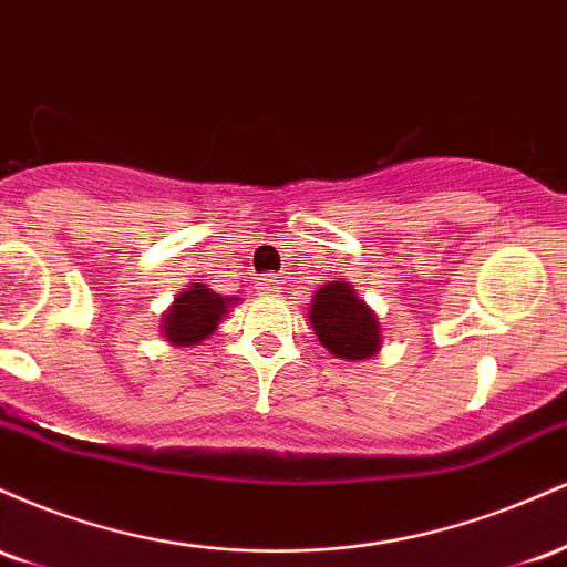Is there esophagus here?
<instances>
[{"mask_svg": "<svg viewBox=\"0 0 567 567\" xmlns=\"http://www.w3.org/2000/svg\"><path fill=\"white\" fill-rule=\"evenodd\" d=\"M258 290L271 292V296H277V292H282V282H279L277 277H264L261 282H258Z\"/></svg>", "mask_w": 567, "mask_h": 567, "instance_id": "34e87169", "label": "esophagus"}]
</instances>
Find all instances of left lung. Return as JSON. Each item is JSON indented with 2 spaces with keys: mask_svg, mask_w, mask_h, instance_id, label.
<instances>
[{
  "mask_svg": "<svg viewBox=\"0 0 567 567\" xmlns=\"http://www.w3.org/2000/svg\"><path fill=\"white\" fill-rule=\"evenodd\" d=\"M309 322L317 341L338 360H370L381 351L379 315L343 279L322 285L311 296Z\"/></svg>",
  "mask_w": 567,
  "mask_h": 567,
  "instance_id": "1",
  "label": "left lung"
}]
</instances>
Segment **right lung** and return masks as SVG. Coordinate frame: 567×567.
I'll list each match as a JSON object with an SVG mask.
<instances>
[{"mask_svg":"<svg viewBox=\"0 0 567 567\" xmlns=\"http://www.w3.org/2000/svg\"><path fill=\"white\" fill-rule=\"evenodd\" d=\"M237 301L239 298L220 296L202 282L186 285V290H181L162 315L159 333L171 347H197L216 333L218 322Z\"/></svg>","mask_w":567,"mask_h":567,"instance_id":"obj_1","label":"right lung"}]
</instances>
